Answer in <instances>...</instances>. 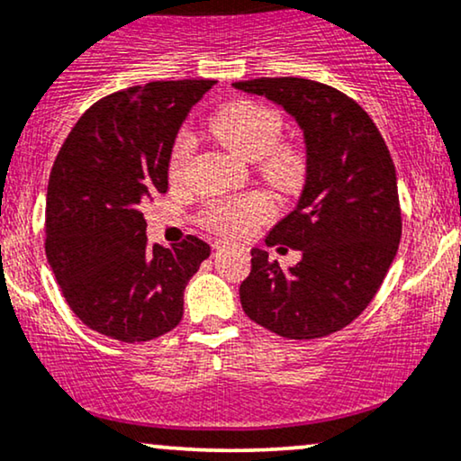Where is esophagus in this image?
Listing matches in <instances>:
<instances>
[{
    "label": "esophagus",
    "mask_w": 461,
    "mask_h": 461,
    "mask_svg": "<svg viewBox=\"0 0 461 461\" xmlns=\"http://www.w3.org/2000/svg\"><path fill=\"white\" fill-rule=\"evenodd\" d=\"M223 247H225V242H214V244H212L214 250H219V249H223Z\"/></svg>",
    "instance_id": "1"
}]
</instances>
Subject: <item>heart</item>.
<instances>
[{
    "label": "heart",
    "mask_w": 461,
    "mask_h": 461,
    "mask_svg": "<svg viewBox=\"0 0 461 461\" xmlns=\"http://www.w3.org/2000/svg\"><path fill=\"white\" fill-rule=\"evenodd\" d=\"M283 127L281 113L249 100L225 106L211 121L212 136L223 147L234 150L242 159H259L261 174L276 187L295 189L306 174V159L291 144H278ZM191 153L194 140L187 133H180L170 153V178L183 176ZM270 214L272 203L266 195L249 194L231 202L212 203L203 214V221L225 236H242L255 225L264 223Z\"/></svg>",
    "instance_id": "b5f03b06"
}]
</instances>
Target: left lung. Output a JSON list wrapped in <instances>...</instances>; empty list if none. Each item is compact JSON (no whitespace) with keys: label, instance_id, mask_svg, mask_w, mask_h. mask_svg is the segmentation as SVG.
Instances as JSON below:
<instances>
[{"label":"left lung","instance_id":"obj_1","mask_svg":"<svg viewBox=\"0 0 461 461\" xmlns=\"http://www.w3.org/2000/svg\"><path fill=\"white\" fill-rule=\"evenodd\" d=\"M281 106L304 133L306 180L298 203L266 236L302 259L283 270L250 250L240 302L250 321L291 340L347 328L370 304L398 253V178L366 110L334 86L306 78L234 83Z\"/></svg>","mask_w":461,"mask_h":461}]
</instances>
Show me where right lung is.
<instances>
[{
  "instance_id": "right-lung-1",
  "label": "right lung",
  "mask_w": 461,
  "mask_h": 461,
  "mask_svg": "<svg viewBox=\"0 0 461 461\" xmlns=\"http://www.w3.org/2000/svg\"><path fill=\"white\" fill-rule=\"evenodd\" d=\"M214 80H157L95 102L69 131L46 191V259L86 328L147 342L176 328L211 247L147 244L142 206L167 191L174 140Z\"/></svg>"
}]
</instances>
